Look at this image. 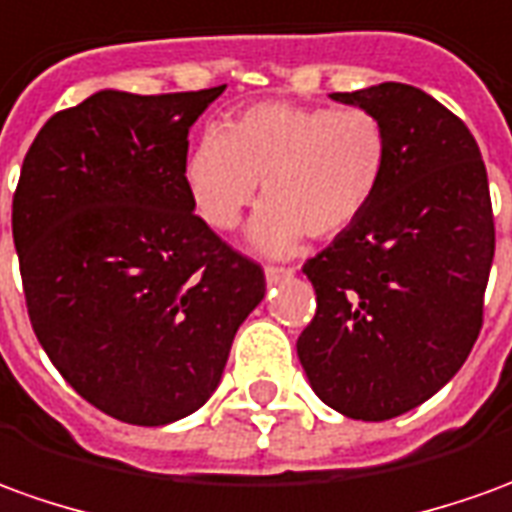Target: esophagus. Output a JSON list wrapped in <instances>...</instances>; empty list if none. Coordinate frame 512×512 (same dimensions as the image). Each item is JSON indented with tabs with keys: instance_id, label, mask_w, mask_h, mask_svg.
Segmentation results:
<instances>
[{
	"instance_id": "1",
	"label": "esophagus",
	"mask_w": 512,
	"mask_h": 512,
	"mask_svg": "<svg viewBox=\"0 0 512 512\" xmlns=\"http://www.w3.org/2000/svg\"><path fill=\"white\" fill-rule=\"evenodd\" d=\"M292 273H295L292 267H273V264H267V267H264V278H267V284H278V281L290 278Z\"/></svg>"
}]
</instances>
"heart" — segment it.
Here are the masks:
<instances>
[{
	"mask_svg": "<svg viewBox=\"0 0 512 512\" xmlns=\"http://www.w3.org/2000/svg\"><path fill=\"white\" fill-rule=\"evenodd\" d=\"M390 167V136L365 108L259 102L206 136L183 161V186L200 220L228 234L253 206L250 248L290 256L306 234L334 239L379 197Z\"/></svg>",
	"mask_w": 512,
	"mask_h": 512,
	"instance_id": "obj_1",
	"label": "heart"
}]
</instances>
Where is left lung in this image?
Wrapping results in <instances>:
<instances>
[{
	"mask_svg": "<svg viewBox=\"0 0 512 512\" xmlns=\"http://www.w3.org/2000/svg\"><path fill=\"white\" fill-rule=\"evenodd\" d=\"M331 100L382 119L390 167L362 220L303 264L317 309L298 359L331 410L387 421L435 396L477 343L491 189L471 130L421 88L379 83Z\"/></svg>",
	"mask_w": 512,
	"mask_h": 512,
	"instance_id": "obj_1",
	"label": "left lung"
}]
</instances>
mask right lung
I'll list each match as a JSON object with an SVG mask.
<instances>
[{
	"label": "right lung",
	"mask_w": 512,
	"mask_h": 512,
	"mask_svg": "<svg viewBox=\"0 0 512 512\" xmlns=\"http://www.w3.org/2000/svg\"><path fill=\"white\" fill-rule=\"evenodd\" d=\"M225 86L105 88L55 114L24 155L13 242L35 337L88 404L164 426L217 390L264 273L192 211L189 128Z\"/></svg>",
	"instance_id": "right-lung-1"
}]
</instances>
